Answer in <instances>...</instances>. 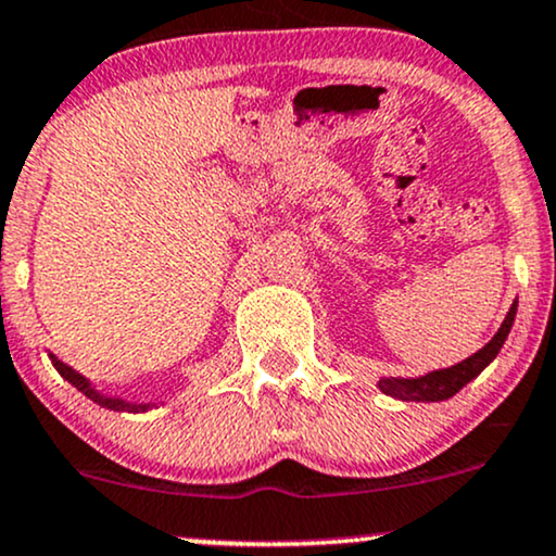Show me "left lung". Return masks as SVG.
<instances>
[{
  "mask_svg": "<svg viewBox=\"0 0 556 556\" xmlns=\"http://www.w3.org/2000/svg\"><path fill=\"white\" fill-rule=\"evenodd\" d=\"M515 312H518V302H513L510 312H507L505 323L500 325V330L494 332V338L489 341L484 349L476 351L473 356L463 358L460 364L447 369H437L429 371L424 377H382L380 390L384 395H393L397 401H414V403H437V401H447L453 397L458 390L466 388L473 377H479L489 364L494 362L500 354V349L505 345L507 336H510V328L515 323Z\"/></svg>",
  "mask_w": 556,
  "mask_h": 556,
  "instance_id": "left-lung-1",
  "label": "left lung"
}]
</instances>
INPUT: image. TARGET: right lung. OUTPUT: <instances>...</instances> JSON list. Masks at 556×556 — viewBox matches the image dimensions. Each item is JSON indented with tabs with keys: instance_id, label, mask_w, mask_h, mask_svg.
<instances>
[{
	"instance_id": "add662e5",
	"label": "right lung",
	"mask_w": 556,
	"mask_h": 556,
	"mask_svg": "<svg viewBox=\"0 0 556 556\" xmlns=\"http://www.w3.org/2000/svg\"><path fill=\"white\" fill-rule=\"evenodd\" d=\"M49 356H51V362H54V367H56L59 375H62L64 380L72 384V388L80 390L85 397H90V401L98 403V406L111 408V410H129V414H142V410H148V408L155 406V403H129V401H124V397L103 395L101 390H96L93 384H90V380H85L80 371H75L72 367H67V364H64V362H59L54 354H49Z\"/></svg>"
}]
</instances>
